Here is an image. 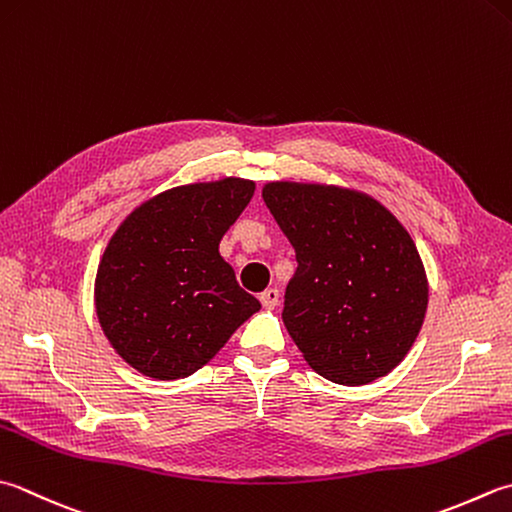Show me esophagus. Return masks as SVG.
Masks as SVG:
<instances>
[{
	"instance_id": "34e87169",
	"label": "esophagus",
	"mask_w": 512,
	"mask_h": 512,
	"mask_svg": "<svg viewBox=\"0 0 512 512\" xmlns=\"http://www.w3.org/2000/svg\"><path fill=\"white\" fill-rule=\"evenodd\" d=\"M259 302H262V306L264 308H275L277 306V302H279V290L277 288H268V290H264L262 295H259Z\"/></svg>"
}]
</instances>
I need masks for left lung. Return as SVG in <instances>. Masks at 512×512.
<instances>
[{
    "label": "left lung",
    "instance_id": "obj_1",
    "mask_svg": "<svg viewBox=\"0 0 512 512\" xmlns=\"http://www.w3.org/2000/svg\"><path fill=\"white\" fill-rule=\"evenodd\" d=\"M262 197L295 248L282 319L308 366L342 386L388 375L413 348L428 306L408 230L353 188L270 182Z\"/></svg>",
    "mask_w": 512,
    "mask_h": 512
}]
</instances>
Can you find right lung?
Wrapping results in <instances>:
<instances>
[{
  "label": "right lung",
  "instance_id": "add662e5",
  "mask_svg": "<svg viewBox=\"0 0 512 512\" xmlns=\"http://www.w3.org/2000/svg\"><path fill=\"white\" fill-rule=\"evenodd\" d=\"M253 193L255 184L239 177L170 188L110 237L95 277L97 319L142 375H193L262 308L219 255Z\"/></svg>",
  "mask_w": 512,
  "mask_h": 512
}]
</instances>
